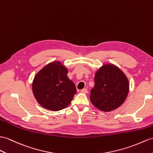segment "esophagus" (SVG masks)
<instances>
[{
  "label": "esophagus",
  "mask_w": 153,
  "mask_h": 153,
  "mask_svg": "<svg viewBox=\"0 0 153 153\" xmlns=\"http://www.w3.org/2000/svg\"><path fill=\"white\" fill-rule=\"evenodd\" d=\"M82 93H83V94H88V89H86V88H84V89H81V91H80Z\"/></svg>",
  "instance_id": "obj_1"
}]
</instances>
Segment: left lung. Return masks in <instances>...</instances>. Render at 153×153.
<instances>
[{
  "label": "left lung",
  "instance_id": "1",
  "mask_svg": "<svg viewBox=\"0 0 153 153\" xmlns=\"http://www.w3.org/2000/svg\"><path fill=\"white\" fill-rule=\"evenodd\" d=\"M94 80L90 100L97 108L110 111L124 102L129 90L128 80L117 67L113 64L103 65L96 72Z\"/></svg>",
  "mask_w": 153,
  "mask_h": 153
}]
</instances>
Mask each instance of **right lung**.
Returning <instances> with one entry per match:
<instances>
[{"label":"right lung","mask_w":153,"mask_h":153,"mask_svg":"<svg viewBox=\"0 0 153 153\" xmlns=\"http://www.w3.org/2000/svg\"><path fill=\"white\" fill-rule=\"evenodd\" d=\"M68 70L59 62L47 64L37 73L32 91L42 107L58 111L68 106L76 94L75 85L68 77Z\"/></svg>","instance_id":"right-lung-1"}]
</instances>
